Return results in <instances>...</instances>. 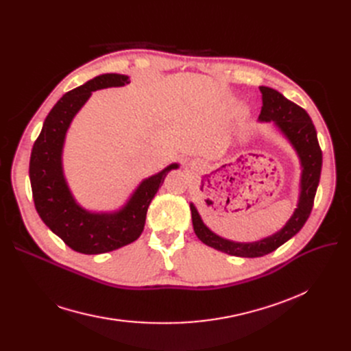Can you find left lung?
<instances>
[{"mask_svg": "<svg viewBox=\"0 0 351 351\" xmlns=\"http://www.w3.org/2000/svg\"><path fill=\"white\" fill-rule=\"evenodd\" d=\"M262 92L261 122H273L283 136L296 151L300 160V185L298 208L276 233L257 242H233L212 232L202 220L197 209L191 202L192 223L196 236L205 245L237 257H261L286 243L306 223L313 209L316 191L322 173V149L317 141L316 128L303 108L285 98L279 90L269 86H259Z\"/></svg>", "mask_w": 351, "mask_h": 351, "instance_id": "obj_1", "label": "left lung"}]
</instances>
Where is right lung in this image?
I'll list each match as a JSON object with an SVG mask.
<instances>
[{
    "label": "right lung",
    "instance_id": "right-lung-1",
    "mask_svg": "<svg viewBox=\"0 0 351 351\" xmlns=\"http://www.w3.org/2000/svg\"><path fill=\"white\" fill-rule=\"evenodd\" d=\"M128 75L102 73L72 89L53 105L44 121L29 159V180L35 209L43 222L61 237L72 250L84 254H99L117 250L135 242L141 236L146 212L166 175L178 169L171 163L160 172L143 179L126 204L114 212H90L73 197L62 166V152L68 129L90 98L92 92L123 86Z\"/></svg>",
    "mask_w": 351,
    "mask_h": 351
}]
</instances>
